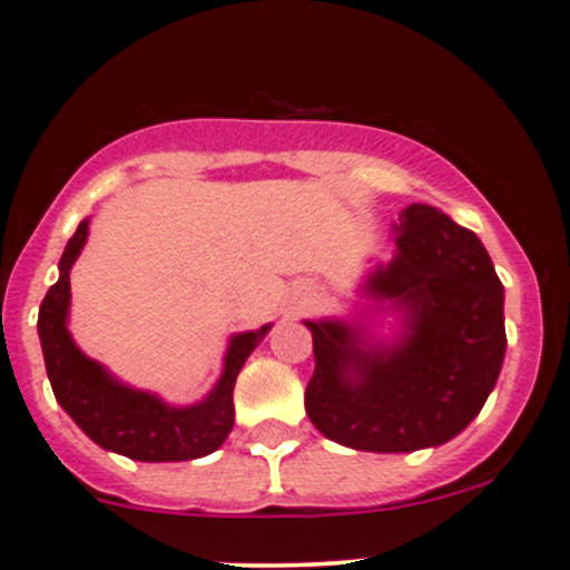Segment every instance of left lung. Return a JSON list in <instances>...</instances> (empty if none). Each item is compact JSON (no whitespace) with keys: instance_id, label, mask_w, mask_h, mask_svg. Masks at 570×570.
Instances as JSON below:
<instances>
[{"instance_id":"8db88e82","label":"left lung","mask_w":570,"mask_h":570,"mask_svg":"<svg viewBox=\"0 0 570 570\" xmlns=\"http://www.w3.org/2000/svg\"><path fill=\"white\" fill-rule=\"evenodd\" d=\"M394 245L366 292L405 312L400 344L370 347L358 327L306 322L317 358L308 419L361 452H413L461 433L497 386L508 344L502 281L474 232L435 206L411 204Z\"/></svg>"}]
</instances>
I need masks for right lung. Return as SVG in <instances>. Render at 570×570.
I'll use <instances>...</instances> for the list:
<instances>
[{"label":"right lung","mask_w":570,"mask_h":570,"mask_svg":"<svg viewBox=\"0 0 570 570\" xmlns=\"http://www.w3.org/2000/svg\"><path fill=\"white\" fill-rule=\"evenodd\" d=\"M85 239H88V220L79 223L77 234L68 239L60 258V281L46 292L38 312L40 347L57 402L96 444L131 461L168 463L209 455L232 433L234 383L245 358L253 353L258 338L269 331V325H264L262 331L237 333L232 338L223 377L217 381L215 392L198 405L170 407L159 396L135 392L115 381L105 366L90 361L73 344L66 327L68 301H71L68 273Z\"/></svg>","instance_id":"add662e5"}]
</instances>
